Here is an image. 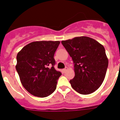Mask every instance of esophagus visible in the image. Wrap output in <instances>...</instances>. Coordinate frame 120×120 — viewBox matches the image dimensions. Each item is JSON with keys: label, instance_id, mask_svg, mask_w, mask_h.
Segmentation results:
<instances>
[{"label": "esophagus", "instance_id": "1", "mask_svg": "<svg viewBox=\"0 0 120 120\" xmlns=\"http://www.w3.org/2000/svg\"><path fill=\"white\" fill-rule=\"evenodd\" d=\"M67 70H68V68L67 67H65L64 69H63V71L64 72H66Z\"/></svg>", "mask_w": 120, "mask_h": 120}]
</instances>
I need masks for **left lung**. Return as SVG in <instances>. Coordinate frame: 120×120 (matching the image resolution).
<instances>
[{
    "label": "left lung",
    "mask_w": 120,
    "mask_h": 120,
    "mask_svg": "<svg viewBox=\"0 0 120 120\" xmlns=\"http://www.w3.org/2000/svg\"><path fill=\"white\" fill-rule=\"evenodd\" d=\"M61 43L75 65V76L70 80L72 88L84 95L96 91L102 84L108 66L103 45L84 36L62 41Z\"/></svg>",
    "instance_id": "1"
}]
</instances>
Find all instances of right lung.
Masks as SVG:
<instances>
[{"instance_id":"add662e5","label":"right lung","mask_w":120,"mask_h":120,"mask_svg":"<svg viewBox=\"0 0 120 120\" xmlns=\"http://www.w3.org/2000/svg\"><path fill=\"white\" fill-rule=\"evenodd\" d=\"M59 41L32 42L17 55L16 70L23 87L33 96L45 97L56 88L62 75L55 69L54 55Z\"/></svg>"}]
</instances>
